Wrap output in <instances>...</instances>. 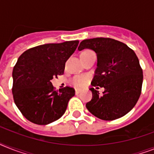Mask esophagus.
I'll use <instances>...</instances> for the list:
<instances>
[{
    "instance_id": "34e87169",
    "label": "esophagus",
    "mask_w": 154,
    "mask_h": 154,
    "mask_svg": "<svg viewBox=\"0 0 154 154\" xmlns=\"http://www.w3.org/2000/svg\"><path fill=\"white\" fill-rule=\"evenodd\" d=\"M80 92H81V89H78V88H75V94H79Z\"/></svg>"
}]
</instances>
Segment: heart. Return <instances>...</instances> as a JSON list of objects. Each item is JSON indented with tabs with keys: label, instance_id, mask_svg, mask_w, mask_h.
<instances>
[{
	"label": "heart",
	"instance_id": "obj_1",
	"mask_svg": "<svg viewBox=\"0 0 154 154\" xmlns=\"http://www.w3.org/2000/svg\"><path fill=\"white\" fill-rule=\"evenodd\" d=\"M90 52V50H84L82 51L81 54H85V53H88ZM88 81V77L87 76H85V75H79V76H76L72 78V82L73 83L74 85L76 86H82L84 85L86 82Z\"/></svg>",
	"mask_w": 154,
	"mask_h": 154
}]
</instances>
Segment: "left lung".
Instances as JSON below:
<instances>
[{"instance_id":"1","label":"left lung","mask_w":154,"mask_h":154,"mask_svg":"<svg viewBox=\"0 0 154 154\" xmlns=\"http://www.w3.org/2000/svg\"><path fill=\"white\" fill-rule=\"evenodd\" d=\"M94 50L97 65L91 85L103 87L101 95L94 88L89 89L93 98L87 109L95 117L112 121L123 117L138 101L143 82V72L136 53L125 44L111 38L97 37L82 41L78 47Z\"/></svg>"}]
</instances>
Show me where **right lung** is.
Returning <instances> with one entry per match:
<instances>
[{
	"instance_id": "add662e5",
	"label": "right lung",
	"mask_w": 154,
	"mask_h": 154,
	"mask_svg": "<svg viewBox=\"0 0 154 154\" xmlns=\"http://www.w3.org/2000/svg\"><path fill=\"white\" fill-rule=\"evenodd\" d=\"M78 41L45 44L28 49L13 70V99L23 116L37 125H48L65 113L75 90L66 86L54 90L51 80L62 75L66 60Z\"/></svg>"
}]
</instances>
